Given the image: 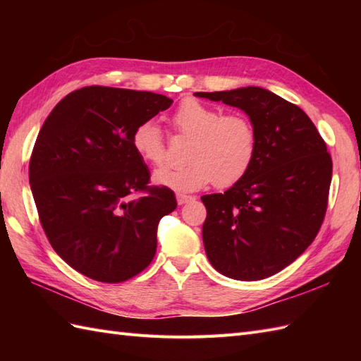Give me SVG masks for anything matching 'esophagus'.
<instances>
[{
    "mask_svg": "<svg viewBox=\"0 0 361 361\" xmlns=\"http://www.w3.org/2000/svg\"><path fill=\"white\" fill-rule=\"evenodd\" d=\"M192 200H194L192 195L176 194V202H178V204H185V203H189V202H192Z\"/></svg>",
    "mask_w": 361,
    "mask_h": 361,
    "instance_id": "34e87169",
    "label": "esophagus"
}]
</instances>
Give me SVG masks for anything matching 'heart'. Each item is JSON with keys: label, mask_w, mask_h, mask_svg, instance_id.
Returning <instances> with one entry per match:
<instances>
[{"label": "heart", "mask_w": 361, "mask_h": 361, "mask_svg": "<svg viewBox=\"0 0 361 361\" xmlns=\"http://www.w3.org/2000/svg\"><path fill=\"white\" fill-rule=\"evenodd\" d=\"M176 133L190 137L185 166H167L153 175L157 185L192 192L216 181L220 188L243 178L255 161L257 135L252 122L240 113L224 114L216 106L185 99L172 114ZM135 152L145 163L161 166L167 149L155 121L137 124L132 133Z\"/></svg>", "instance_id": "1"}]
</instances>
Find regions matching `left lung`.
Instances as JSON below:
<instances>
[{"mask_svg": "<svg viewBox=\"0 0 361 361\" xmlns=\"http://www.w3.org/2000/svg\"><path fill=\"white\" fill-rule=\"evenodd\" d=\"M237 106L256 128V157L225 194L203 195V243L211 265L237 281L283 270L315 240L326 216L332 158L298 105L265 88L195 93Z\"/></svg>", "mask_w": 361, "mask_h": 361, "instance_id": "1", "label": "left lung"}]
</instances>
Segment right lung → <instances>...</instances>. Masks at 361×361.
<instances>
[{
  "instance_id": "obj_1",
  "label": "right lung",
  "mask_w": 361,
  "mask_h": 361,
  "mask_svg": "<svg viewBox=\"0 0 361 361\" xmlns=\"http://www.w3.org/2000/svg\"><path fill=\"white\" fill-rule=\"evenodd\" d=\"M150 91L83 87L46 118L29 161L43 231L75 271L118 283L147 268L159 220L176 208L173 190L149 186L132 133L172 105Z\"/></svg>"
}]
</instances>
